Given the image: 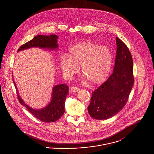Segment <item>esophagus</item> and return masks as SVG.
I'll return each mask as SVG.
<instances>
[{"instance_id":"esophagus-1","label":"esophagus","mask_w":154,"mask_h":154,"mask_svg":"<svg viewBox=\"0 0 154 154\" xmlns=\"http://www.w3.org/2000/svg\"><path fill=\"white\" fill-rule=\"evenodd\" d=\"M79 88L75 87H72V88H70V91H72V92H77L79 91Z\"/></svg>"}]
</instances>
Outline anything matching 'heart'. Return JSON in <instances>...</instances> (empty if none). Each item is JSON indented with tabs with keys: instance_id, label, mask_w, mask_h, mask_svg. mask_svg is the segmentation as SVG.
I'll return each mask as SVG.
<instances>
[{
	"instance_id": "obj_1",
	"label": "heart",
	"mask_w": 154,
	"mask_h": 154,
	"mask_svg": "<svg viewBox=\"0 0 154 154\" xmlns=\"http://www.w3.org/2000/svg\"><path fill=\"white\" fill-rule=\"evenodd\" d=\"M112 62L111 52L106 46L84 41L70 47L68 55H61L59 65L67 78L77 73L80 67L84 77L91 84L97 85L108 77Z\"/></svg>"
}]
</instances>
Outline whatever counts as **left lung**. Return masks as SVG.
Here are the masks:
<instances>
[{"label": "left lung", "mask_w": 154, "mask_h": 154, "mask_svg": "<svg viewBox=\"0 0 154 154\" xmlns=\"http://www.w3.org/2000/svg\"><path fill=\"white\" fill-rule=\"evenodd\" d=\"M116 43L113 72L106 82L92 92L88 107L89 115L96 119L110 118L122 110L134 84L131 54L126 45L117 37Z\"/></svg>", "instance_id": "obj_1"}]
</instances>
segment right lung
I'll return each instance as SVG.
<instances>
[{
	"mask_svg": "<svg viewBox=\"0 0 154 154\" xmlns=\"http://www.w3.org/2000/svg\"><path fill=\"white\" fill-rule=\"evenodd\" d=\"M58 38V36L55 35H50L49 36L37 35L32 40L22 45L17 51H20L32 47L54 50L58 47V44H57ZM13 81L14 84L19 102L21 104L25 106L35 117L44 122H53L57 121L63 115L65 111V103L66 97L69 93V87L66 84H59L55 86L52 89L51 102L43 109L36 110L28 106L23 101L19 95L14 80H13Z\"/></svg>",
	"mask_w": 154,
	"mask_h": 154,
	"instance_id": "add662e5",
	"label": "right lung"
}]
</instances>
